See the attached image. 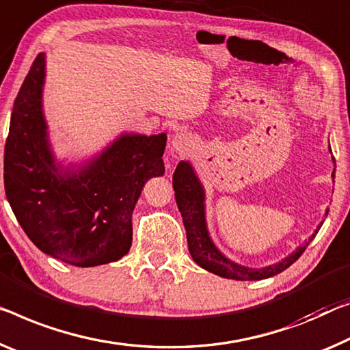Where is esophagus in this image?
Segmentation results:
<instances>
[{
    "mask_svg": "<svg viewBox=\"0 0 350 350\" xmlns=\"http://www.w3.org/2000/svg\"><path fill=\"white\" fill-rule=\"evenodd\" d=\"M192 147V137L186 131H176L172 137V148L178 154H185Z\"/></svg>",
    "mask_w": 350,
    "mask_h": 350,
    "instance_id": "esophagus-1",
    "label": "esophagus"
}]
</instances>
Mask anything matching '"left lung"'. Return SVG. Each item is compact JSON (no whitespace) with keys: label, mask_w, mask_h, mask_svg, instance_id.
<instances>
[{"label":"left lung","mask_w":350,"mask_h":350,"mask_svg":"<svg viewBox=\"0 0 350 350\" xmlns=\"http://www.w3.org/2000/svg\"><path fill=\"white\" fill-rule=\"evenodd\" d=\"M332 176L335 178V172ZM174 191L176 205H178L183 224L186 228L187 247H189V254L193 261L200 267L206 269L208 272L216 273L219 277L231 278V280H262V278L273 277L283 272L294 261L299 260L321 228L318 227L316 233L304 245L297 247L295 252L277 265L261 269L245 267L225 258L209 238L205 219V191H203L202 183L198 181L196 172L187 161H180V164L176 165L174 174Z\"/></svg>","instance_id":"obj_1"}]
</instances>
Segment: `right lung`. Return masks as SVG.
I'll list each match as a JSON object with an SVG mask.
<instances>
[{
	"mask_svg": "<svg viewBox=\"0 0 350 350\" xmlns=\"http://www.w3.org/2000/svg\"><path fill=\"white\" fill-rule=\"evenodd\" d=\"M45 55L32 62L10 117L4 189L34 245L68 265L120 260L133 241L131 216L142 187L164 175L167 136L122 134L79 170L55 163L42 111Z\"/></svg>",
	"mask_w": 350,
	"mask_h": 350,
	"instance_id": "obj_1",
	"label": "right lung"
}]
</instances>
